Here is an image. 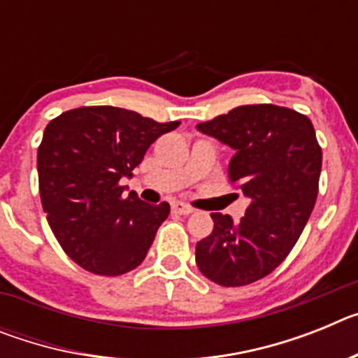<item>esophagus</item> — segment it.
Listing matches in <instances>:
<instances>
[{"label":"esophagus","instance_id":"esophagus-1","mask_svg":"<svg viewBox=\"0 0 358 358\" xmlns=\"http://www.w3.org/2000/svg\"><path fill=\"white\" fill-rule=\"evenodd\" d=\"M172 210L176 211V213H179V215H189V213H194V208L188 206V204H185V202H181V201L172 202Z\"/></svg>","mask_w":358,"mask_h":358}]
</instances>
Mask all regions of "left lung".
Returning <instances> with one entry per match:
<instances>
[{
	"mask_svg": "<svg viewBox=\"0 0 358 358\" xmlns=\"http://www.w3.org/2000/svg\"><path fill=\"white\" fill-rule=\"evenodd\" d=\"M197 129L235 150L227 179L251 204L238 224L211 213L213 231L197 242L195 262L217 285H249L285 260L314 210L322 164L314 125L289 107L252 103Z\"/></svg>",
	"mask_w": 358,
	"mask_h": 358,
	"instance_id": "left-lung-1",
	"label": "left lung"
}]
</instances>
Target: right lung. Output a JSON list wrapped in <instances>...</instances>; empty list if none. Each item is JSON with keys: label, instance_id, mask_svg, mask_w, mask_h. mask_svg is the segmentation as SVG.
Here are the masks:
<instances>
[{"label": "right lung", "instance_id": "1", "mask_svg": "<svg viewBox=\"0 0 358 358\" xmlns=\"http://www.w3.org/2000/svg\"><path fill=\"white\" fill-rule=\"evenodd\" d=\"M179 123L90 106L46 125L37 148L41 202L57 242L75 264L120 276L145 260L170 204L152 206L136 192L125 197L120 179L131 177L148 147Z\"/></svg>", "mask_w": 358, "mask_h": 358}]
</instances>
